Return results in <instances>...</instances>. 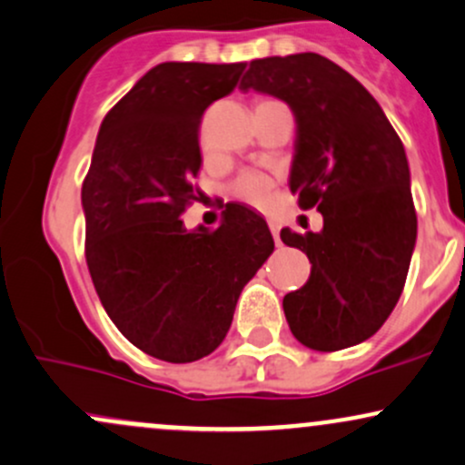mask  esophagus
<instances>
[{
  "instance_id": "esophagus-1",
  "label": "esophagus",
  "mask_w": 465,
  "mask_h": 465,
  "mask_svg": "<svg viewBox=\"0 0 465 465\" xmlns=\"http://www.w3.org/2000/svg\"><path fill=\"white\" fill-rule=\"evenodd\" d=\"M267 223H270V231H272V234H274L276 243H281V239H278V232H281V223H278L276 220H267Z\"/></svg>"
}]
</instances>
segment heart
Wrapping results in <instances>:
<instances>
[{
    "mask_svg": "<svg viewBox=\"0 0 465 465\" xmlns=\"http://www.w3.org/2000/svg\"><path fill=\"white\" fill-rule=\"evenodd\" d=\"M234 195L239 200L248 202L254 206H265L272 200V191H274V178L267 176L263 172L248 169L242 176L234 180Z\"/></svg>",
    "mask_w": 465,
    "mask_h": 465,
    "instance_id": "b5f03b06",
    "label": "heart"
}]
</instances>
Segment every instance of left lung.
<instances>
[{
    "label": "left lung",
    "instance_id": "8db88e82",
    "mask_svg": "<svg viewBox=\"0 0 465 465\" xmlns=\"http://www.w3.org/2000/svg\"><path fill=\"white\" fill-rule=\"evenodd\" d=\"M242 91L274 95L296 117L289 189L324 217L320 232L282 228L311 276L282 300L300 343L331 352L372 337L394 311L416 248L418 217L401 136L348 71L320 54L250 63Z\"/></svg>",
    "mask_w": 465,
    "mask_h": 465
}]
</instances>
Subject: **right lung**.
<instances>
[{"label":"right lung","instance_id":"right-lung-1","mask_svg":"<svg viewBox=\"0 0 465 465\" xmlns=\"http://www.w3.org/2000/svg\"><path fill=\"white\" fill-rule=\"evenodd\" d=\"M245 63H161L108 111L82 184L86 265L108 318L136 348L198 361L232 324L239 293L274 252L259 213L231 202L217 228H184L198 200V130Z\"/></svg>","mask_w":465,"mask_h":465}]
</instances>
